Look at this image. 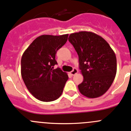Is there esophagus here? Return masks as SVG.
Masks as SVG:
<instances>
[{
  "label": "esophagus",
  "instance_id": "1",
  "mask_svg": "<svg viewBox=\"0 0 131 131\" xmlns=\"http://www.w3.org/2000/svg\"><path fill=\"white\" fill-rule=\"evenodd\" d=\"M78 69H76V68H74L72 71L70 72V74H71L72 75H74L76 74H78Z\"/></svg>",
  "mask_w": 131,
  "mask_h": 131
}]
</instances>
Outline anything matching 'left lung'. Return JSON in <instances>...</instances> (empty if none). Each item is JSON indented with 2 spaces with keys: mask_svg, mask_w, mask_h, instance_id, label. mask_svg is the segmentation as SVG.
I'll use <instances>...</instances> for the list:
<instances>
[{
  "mask_svg": "<svg viewBox=\"0 0 131 131\" xmlns=\"http://www.w3.org/2000/svg\"><path fill=\"white\" fill-rule=\"evenodd\" d=\"M68 41L79 57L83 75L78 85L81 94L96 98L104 94L115 78L117 62L115 53L103 37L91 31H79L69 35Z\"/></svg>",
  "mask_w": 131,
  "mask_h": 131,
  "instance_id": "8db88e82",
  "label": "left lung"
}]
</instances>
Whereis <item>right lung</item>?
<instances>
[{"label": "right lung", "instance_id": "right-lung-1", "mask_svg": "<svg viewBox=\"0 0 131 131\" xmlns=\"http://www.w3.org/2000/svg\"><path fill=\"white\" fill-rule=\"evenodd\" d=\"M68 34L42 35L30 44L21 58V75L30 93L40 101L49 102L61 96L68 76L57 64V51L67 42Z\"/></svg>", "mask_w": 131, "mask_h": 131}]
</instances>
